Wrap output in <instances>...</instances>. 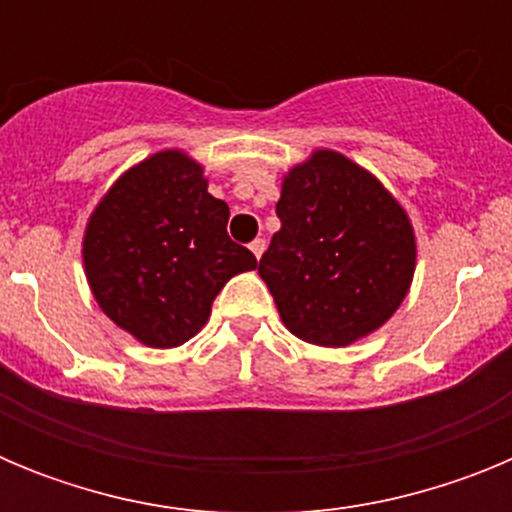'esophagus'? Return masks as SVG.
I'll return each instance as SVG.
<instances>
[{
    "mask_svg": "<svg viewBox=\"0 0 512 512\" xmlns=\"http://www.w3.org/2000/svg\"><path fill=\"white\" fill-rule=\"evenodd\" d=\"M251 253L253 256H256V259H261V256H264V251H266V241L264 238H256V241H251Z\"/></svg>",
    "mask_w": 512,
    "mask_h": 512,
    "instance_id": "esophagus-1",
    "label": "esophagus"
}]
</instances>
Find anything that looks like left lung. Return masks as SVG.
Masks as SVG:
<instances>
[{"mask_svg":"<svg viewBox=\"0 0 512 512\" xmlns=\"http://www.w3.org/2000/svg\"><path fill=\"white\" fill-rule=\"evenodd\" d=\"M277 215L259 274L289 333L341 348L395 315L415 274V233L377 176L312 151L284 176Z\"/></svg>","mask_w":512,"mask_h":512,"instance_id":"8db88e82","label":"left lung"}]
</instances>
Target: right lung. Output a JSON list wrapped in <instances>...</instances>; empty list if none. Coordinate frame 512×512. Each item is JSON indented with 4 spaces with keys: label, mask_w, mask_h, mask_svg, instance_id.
<instances>
[{
    "label": "right lung",
    "mask_w": 512,
    "mask_h": 512,
    "mask_svg": "<svg viewBox=\"0 0 512 512\" xmlns=\"http://www.w3.org/2000/svg\"><path fill=\"white\" fill-rule=\"evenodd\" d=\"M228 217L184 151H158L125 171L94 207L81 243L104 315L151 348L197 336L225 282L256 269V256L230 241Z\"/></svg>",
    "instance_id": "1"
}]
</instances>
